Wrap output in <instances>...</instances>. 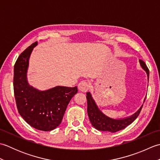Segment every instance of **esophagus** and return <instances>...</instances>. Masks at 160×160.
I'll return each mask as SVG.
<instances>
[{
  "instance_id": "esophagus-1",
  "label": "esophagus",
  "mask_w": 160,
  "mask_h": 160,
  "mask_svg": "<svg viewBox=\"0 0 160 160\" xmlns=\"http://www.w3.org/2000/svg\"><path fill=\"white\" fill-rule=\"evenodd\" d=\"M89 88V84L88 83L87 81H81V82L78 84V89L82 92H87Z\"/></svg>"
}]
</instances>
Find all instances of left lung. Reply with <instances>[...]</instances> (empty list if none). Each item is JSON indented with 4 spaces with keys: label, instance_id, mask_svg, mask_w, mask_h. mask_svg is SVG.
<instances>
[{
    "label": "left lung",
    "instance_id": "obj_1",
    "mask_svg": "<svg viewBox=\"0 0 160 160\" xmlns=\"http://www.w3.org/2000/svg\"><path fill=\"white\" fill-rule=\"evenodd\" d=\"M140 63L142 69L147 72L148 76V80L149 78V70L147 66L146 65L143 60H140ZM87 113L89 115V120L93 127L96 128L98 131H108L115 132L125 128L127 126L130 125L140 114L143 105L140 108L136 113H135L131 116L124 119L111 118L107 116L98 108L96 103L93 99L92 96L90 92L87 93ZM145 101V99H144Z\"/></svg>",
    "mask_w": 160,
    "mask_h": 160
}]
</instances>
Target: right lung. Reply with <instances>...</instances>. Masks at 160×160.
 Masks as SVG:
<instances>
[{
    "label": "right lung",
    "instance_id": "obj_1",
    "mask_svg": "<svg viewBox=\"0 0 160 160\" xmlns=\"http://www.w3.org/2000/svg\"><path fill=\"white\" fill-rule=\"evenodd\" d=\"M37 42L28 47L17 59L13 69V91L17 108L31 127L49 131L58 127L67 105L78 93L77 87L57 86L39 91L30 86L27 79L29 59Z\"/></svg>",
    "mask_w": 160,
    "mask_h": 160
}]
</instances>
